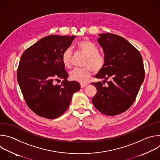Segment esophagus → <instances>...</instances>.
Returning a JSON list of instances; mask_svg holds the SVG:
<instances>
[{
  "label": "esophagus",
  "mask_w": 160,
  "mask_h": 160,
  "mask_svg": "<svg viewBox=\"0 0 160 160\" xmlns=\"http://www.w3.org/2000/svg\"><path fill=\"white\" fill-rule=\"evenodd\" d=\"M87 86V84H85V83H80V87L81 88H85Z\"/></svg>",
  "instance_id": "obj_1"
}]
</instances>
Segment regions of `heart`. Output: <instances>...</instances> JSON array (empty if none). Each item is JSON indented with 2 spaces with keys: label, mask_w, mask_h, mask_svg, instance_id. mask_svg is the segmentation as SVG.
<instances>
[{
  "label": "heart",
  "mask_w": 160,
  "mask_h": 160,
  "mask_svg": "<svg viewBox=\"0 0 160 160\" xmlns=\"http://www.w3.org/2000/svg\"><path fill=\"white\" fill-rule=\"evenodd\" d=\"M77 48L80 51L86 56L83 63L84 68L81 69H75L70 73V78L72 80L82 83H86L92 75L99 72L105 64V58L98 53L99 49L96 45L88 39H83L77 43ZM72 50L68 48L62 54L61 59L64 66L66 68L72 67Z\"/></svg>",
  "instance_id": "obj_1"
}]
</instances>
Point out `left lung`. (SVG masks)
Instances as JSON below:
<instances>
[{"label":"left lung","instance_id":"left-lung-1","mask_svg":"<svg viewBox=\"0 0 160 160\" xmlns=\"http://www.w3.org/2000/svg\"><path fill=\"white\" fill-rule=\"evenodd\" d=\"M99 36L106 61L96 76L102 82L91 83L97 88L92 101L101 112L115 116L133 103L144 80V64L139 51L125 38L110 33Z\"/></svg>","mask_w":160,"mask_h":160}]
</instances>
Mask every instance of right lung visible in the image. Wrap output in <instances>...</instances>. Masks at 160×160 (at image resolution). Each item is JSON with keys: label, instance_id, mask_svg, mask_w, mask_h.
Instances as JSON below:
<instances>
[{"label": "right lung", "instance_id": "add662e5", "mask_svg": "<svg viewBox=\"0 0 160 160\" xmlns=\"http://www.w3.org/2000/svg\"><path fill=\"white\" fill-rule=\"evenodd\" d=\"M76 37L49 35L41 38L22 53L17 80L27 104L37 115L55 119L69 107L80 86L69 82L62 62V54ZM62 79L61 85L53 81Z\"/></svg>", "mask_w": 160, "mask_h": 160}]
</instances>
